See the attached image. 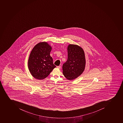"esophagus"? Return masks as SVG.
Masks as SVG:
<instances>
[{"label": "esophagus", "instance_id": "esophagus-1", "mask_svg": "<svg viewBox=\"0 0 123 123\" xmlns=\"http://www.w3.org/2000/svg\"><path fill=\"white\" fill-rule=\"evenodd\" d=\"M57 68H59V69H61V66H57Z\"/></svg>", "mask_w": 123, "mask_h": 123}]
</instances>
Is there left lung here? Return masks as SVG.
Here are the masks:
<instances>
[{"label":"left lung","instance_id":"left-lung-1","mask_svg":"<svg viewBox=\"0 0 123 123\" xmlns=\"http://www.w3.org/2000/svg\"><path fill=\"white\" fill-rule=\"evenodd\" d=\"M68 57L62 66L63 73L67 79L73 80L82 73L84 70L85 59L82 48L70 44L68 47Z\"/></svg>","mask_w":123,"mask_h":123}]
</instances>
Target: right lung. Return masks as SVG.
Returning <instances> with one entry per match:
<instances>
[{
	"label": "right lung",
	"instance_id": "obj_1",
	"mask_svg": "<svg viewBox=\"0 0 123 123\" xmlns=\"http://www.w3.org/2000/svg\"><path fill=\"white\" fill-rule=\"evenodd\" d=\"M51 49V47L47 42H42L36 45L32 50L28 66L31 74L36 79L46 78L56 67L50 56Z\"/></svg>",
	"mask_w": 123,
	"mask_h": 123
}]
</instances>
